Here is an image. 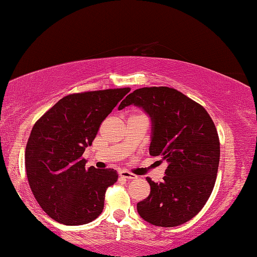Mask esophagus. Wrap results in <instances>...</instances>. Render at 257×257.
<instances>
[{
  "mask_svg": "<svg viewBox=\"0 0 257 257\" xmlns=\"http://www.w3.org/2000/svg\"><path fill=\"white\" fill-rule=\"evenodd\" d=\"M119 176L122 177V178H127L129 180H133V179H137V176H135L134 173L129 172V171H125V170H121L119 171Z\"/></svg>",
  "mask_w": 257,
  "mask_h": 257,
  "instance_id": "1",
  "label": "esophagus"
}]
</instances>
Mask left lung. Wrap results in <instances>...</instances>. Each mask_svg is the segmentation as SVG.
<instances>
[{"label": "left lung", "instance_id": "obj_1", "mask_svg": "<svg viewBox=\"0 0 257 257\" xmlns=\"http://www.w3.org/2000/svg\"><path fill=\"white\" fill-rule=\"evenodd\" d=\"M132 104L151 116L150 154L168 162L162 182L146 178L151 193L137 212L153 225L177 227L202 210L214 187L220 161L214 122L201 104L170 87L134 90L119 110Z\"/></svg>", "mask_w": 257, "mask_h": 257}]
</instances>
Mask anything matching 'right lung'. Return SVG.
<instances>
[{
	"label": "right lung",
	"instance_id": "add662e5",
	"mask_svg": "<svg viewBox=\"0 0 257 257\" xmlns=\"http://www.w3.org/2000/svg\"><path fill=\"white\" fill-rule=\"evenodd\" d=\"M129 92L125 87L70 94L34 124L25 152L26 172L35 198L53 220L80 225L102 213L105 191L118 173L86 169L82 154L102 121Z\"/></svg>",
	"mask_w": 257,
	"mask_h": 257
}]
</instances>
